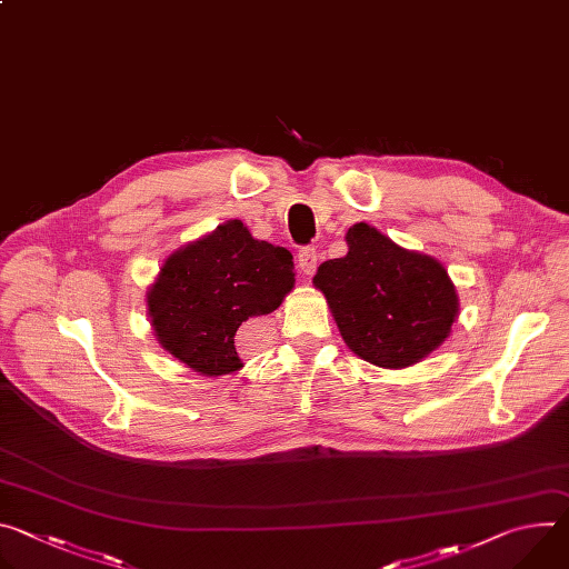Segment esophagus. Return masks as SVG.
Wrapping results in <instances>:
<instances>
[{
    "mask_svg": "<svg viewBox=\"0 0 569 569\" xmlns=\"http://www.w3.org/2000/svg\"><path fill=\"white\" fill-rule=\"evenodd\" d=\"M297 266L303 274H315L317 270V252L315 248H301L297 254Z\"/></svg>",
    "mask_w": 569,
    "mask_h": 569,
    "instance_id": "esophagus-1",
    "label": "esophagus"
}]
</instances>
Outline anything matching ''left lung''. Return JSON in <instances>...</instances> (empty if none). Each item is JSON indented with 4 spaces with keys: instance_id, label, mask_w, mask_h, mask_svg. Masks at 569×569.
I'll use <instances>...</instances> for the list:
<instances>
[{
    "instance_id": "8db88e82",
    "label": "left lung",
    "mask_w": 569,
    "mask_h": 569,
    "mask_svg": "<svg viewBox=\"0 0 569 569\" xmlns=\"http://www.w3.org/2000/svg\"><path fill=\"white\" fill-rule=\"evenodd\" d=\"M347 242V257L321 263L312 279L327 295L347 347L387 369L423 360L448 338L457 317L448 272L367 222L353 224Z\"/></svg>"
}]
</instances>
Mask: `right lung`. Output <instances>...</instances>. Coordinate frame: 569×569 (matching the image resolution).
Returning a JSON list of instances; mask_svg holds the SVG:
<instances>
[{
	"label": "right lung",
	"instance_id": "add662e5",
	"mask_svg": "<svg viewBox=\"0 0 569 569\" xmlns=\"http://www.w3.org/2000/svg\"><path fill=\"white\" fill-rule=\"evenodd\" d=\"M292 283V254L229 220L167 259L148 312L169 353L204 376H222L242 367L236 333L277 310Z\"/></svg>",
	"mask_w": 569,
	"mask_h": 569
}]
</instances>
